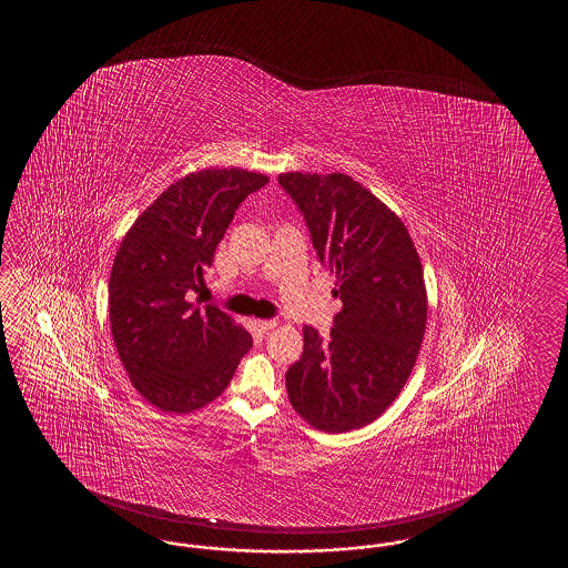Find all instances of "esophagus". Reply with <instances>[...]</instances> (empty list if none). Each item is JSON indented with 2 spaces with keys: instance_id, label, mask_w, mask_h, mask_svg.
Here are the masks:
<instances>
[{
  "instance_id": "obj_1",
  "label": "esophagus",
  "mask_w": 568,
  "mask_h": 568,
  "mask_svg": "<svg viewBox=\"0 0 568 568\" xmlns=\"http://www.w3.org/2000/svg\"><path fill=\"white\" fill-rule=\"evenodd\" d=\"M255 325L260 326V331H272V328H276L278 326V321L276 318H264V321H255Z\"/></svg>"
}]
</instances>
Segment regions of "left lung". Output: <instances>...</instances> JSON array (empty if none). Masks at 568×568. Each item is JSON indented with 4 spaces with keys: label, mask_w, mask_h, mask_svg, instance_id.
I'll list each match as a JSON object with an SVG mask.
<instances>
[{
    "label": "left lung",
    "mask_w": 568,
    "mask_h": 568,
    "mask_svg": "<svg viewBox=\"0 0 568 568\" xmlns=\"http://www.w3.org/2000/svg\"><path fill=\"white\" fill-rule=\"evenodd\" d=\"M318 260L337 274L331 337L304 326L286 372L292 408L323 433L374 423L408 382L426 328L423 264L398 215L347 174H280Z\"/></svg>",
    "instance_id": "1"
}]
</instances>
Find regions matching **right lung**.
Instances as JSON below:
<instances>
[{"label":"right lung","mask_w":568,"mask_h":568,"mask_svg":"<svg viewBox=\"0 0 568 568\" xmlns=\"http://www.w3.org/2000/svg\"><path fill=\"white\" fill-rule=\"evenodd\" d=\"M267 176L209 169L170 184L113 260L109 323L133 387L164 412L199 410L230 386L252 335L217 306L189 302L247 194Z\"/></svg>","instance_id":"right-lung-1"}]
</instances>
